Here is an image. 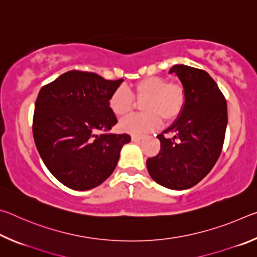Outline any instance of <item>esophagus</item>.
Listing matches in <instances>:
<instances>
[{"instance_id": "obj_1", "label": "esophagus", "mask_w": 257, "mask_h": 257, "mask_svg": "<svg viewBox=\"0 0 257 257\" xmlns=\"http://www.w3.org/2000/svg\"><path fill=\"white\" fill-rule=\"evenodd\" d=\"M142 139H143V137H142V136H135V135H133V136H132V141H133V142H135V143L141 142Z\"/></svg>"}]
</instances>
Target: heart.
Instances as JSON below:
<instances>
[{
    "mask_svg": "<svg viewBox=\"0 0 257 257\" xmlns=\"http://www.w3.org/2000/svg\"><path fill=\"white\" fill-rule=\"evenodd\" d=\"M135 101L142 102V114L132 115L120 122L122 132L141 136L153 132L161 122L171 123L179 118L186 104L184 86L177 81H167L161 76L146 77L129 89H114L108 97V107L118 118L134 110Z\"/></svg>",
    "mask_w": 257,
    "mask_h": 257,
    "instance_id": "heart-1",
    "label": "heart"
}]
</instances>
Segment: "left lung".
Returning a JSON list of instances; mask_svg holds the SVG:
<instances>
[{
	"label": "left lung",
	"mask_w": 257,
	"mask_h": 257,
	"mask_svg": "<svg viewBox=\"0 0 257 257\" xmlns=\"http://www.w3.org/2000/svg\"><path fill=\"white\" fill-rule=\"evenodd\" d=\"M169 72L179 77L186 104L179 119L158 135L160 152L147 159L146 165L159 185L184 190L198 184L219 159L228 123L227 102L202 69L176 64Z\"/></svg>",
	"instance_id": "1"
}]
</instances>
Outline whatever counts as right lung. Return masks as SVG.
<instances>
[{"label":"right lung","mask_w":257,"mask_h":257,"mask_svg":"<svg viewBox=\"0 0 257 257\" xmlns=\"http://www.w3.org/2000/svg\"><path fill=\"white\" fill-rule=\"evenodd\" d=\"M123 79L68 71L43 86L35 103L33 135L46 168L60 182L88 190L112 175L128 134L108 133L118 120L108 97Z\"/></svg>","instance_id":"obj_1"}]
</instances>
